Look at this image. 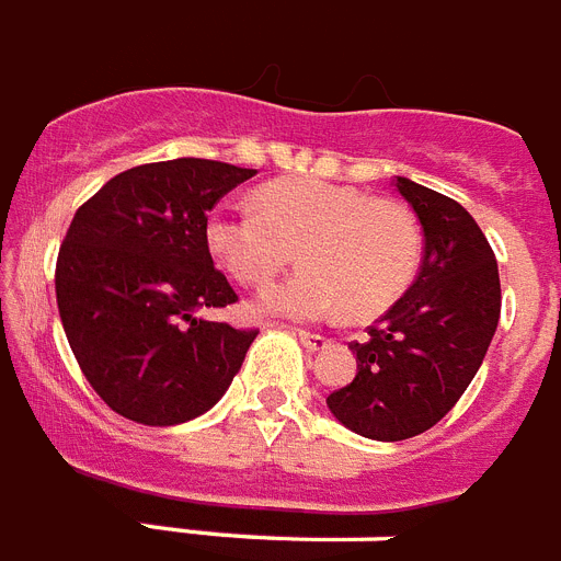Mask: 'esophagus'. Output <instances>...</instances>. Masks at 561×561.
I'll list each match as a JSON object with an SVG mask.
<instances>
[{
    "label": "esophagus",
    "mask_w": 561,
    "mask_h": 561,
    "mask_svg": "<svg viewBox=\"0 0 561 561\" xmlns=\"http://www.w3.org/2000/svg\"><path fill=\"white\" fill-rule=\"evenodd\" d=\"M298 340L304 343L306 352H323V348L329 346V337H323V334H314V332H304V329H298Z\"/></svg>",
    "instance_id": "esophagus-1"
}]
</instances>
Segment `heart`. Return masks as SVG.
<instances>
[{"instance_id":"1","label":"heart","mask_w":561,"mask_h":561,"mask_svg":"<svg viewBox=\"0 0 561 561\" xmlns=\"http://www.w3.org/2000/svg\"><path fill=\"white\" fill-rule=\"evenodd\" d=\"M257 209L209 213L207 247L247 286L270 284L295 261L306 270L261 295V309L320 320L346 309L371 320L403 298L423 257V232L405 204L323 179H280L255 193Z\"/></svg>"}]
</instances>
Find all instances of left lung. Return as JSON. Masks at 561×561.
<instances>
[{
	"label": "left lung",
	"mask_w": 561,
	"mask_h": 561,
	"mask_svg": "<svg viewBox=\"0 0 561 561\" xmlns=\"http://www.w3.org/2000/svg\"><path fill=\"white\" fill-rule=\"evenodd\" d=\"M425 234L417 280L352 343L357 375L327 405L348 431L380 443L417 437L454 409L480 371L500 323L494 249L466 207L397 179Z\"/></svg>",
	"instance_id": "1"
}]
</instances>
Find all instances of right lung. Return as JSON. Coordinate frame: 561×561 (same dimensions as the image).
<instances>
[{
    "label": "right lung",
    "instance_id": "add662e5",
    "mask_svg": "<svg viewBox=\"0 0 561 561\" xmlns=\"http://www.w3.org/2000/svg\"><path fill=\"white\" fill-rule=\"evenodd\" d=\"M255 170L172 158L133 167L84 201L56 261L67 343L110 409L179 425L213 409L255 329L204 318L238 295L209 255L207 213Z\"/></svg>",
    "mask_w": 561,
    "mask_h": 561
}]
</instances>
